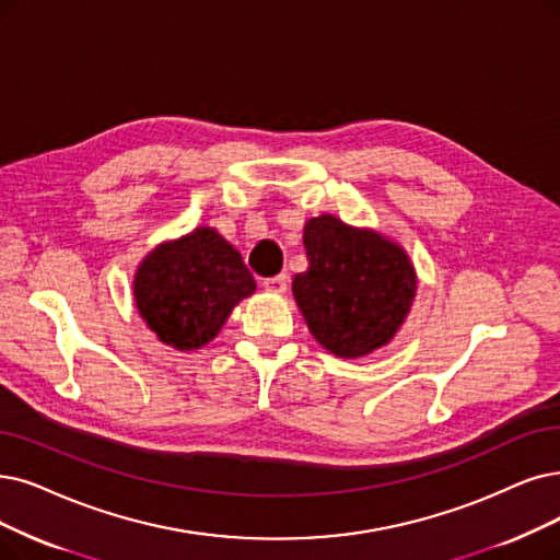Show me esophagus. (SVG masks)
Masks as SVG:
<instances>
[{
    "instance_id": "1",
    "label": "esophagus",
    "mask_w": 560,
    "mask_h": 560,
    "mask_svg": "<svg viewBox=\"0 0 560 560\" xmlns=\"http://www.w3.org/2000/svg\"><path fill=\"white\" fill-rule=\"evenodd\" d=\"M287 276L284 273H280V276H273V278H264V282H261V287L266 289V292H271V294H284L287 292Z\"/></svg>"
}]
</instances>
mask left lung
I'll list each match as a JSON object with an SVG mask.
<instances>
[{"label":"left lung","mask_w":560,"mask_h":560,"mask_svg":"<svg viewBox=\"0 0 560 560\" xmlns=\"http://www.w3.org/2000/svg\"><path fill=\"white\" fill-rule=\"evenodd\" d=\"M307 271L292 292L310 332L330 353L358 358L384 347L416 296V273L399 245L335 215L307 220Z\"/></svg>","instance_id":"8db88e82"}]
</instances>
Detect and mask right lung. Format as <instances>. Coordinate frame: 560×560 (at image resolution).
Listing matches in <instances>:
<instances>
[{
  "label": "right lung",
  "instance_id": "1",
  "mask_svg": "<svg viewBox=\"0 0 560 560\" xmlns=\"http://www.w3.org/2000/svg\"><path fill=\"white\" fill-rule=\"evenodd\" d=\"M253 292L255 278L241 255L209 228L159 245L136 276L140 315L161 342L182 351L213 340L232 307Z\"/></svg>",
  "mask_w": 560,
  "mask_h": 560
}]
</instances>
